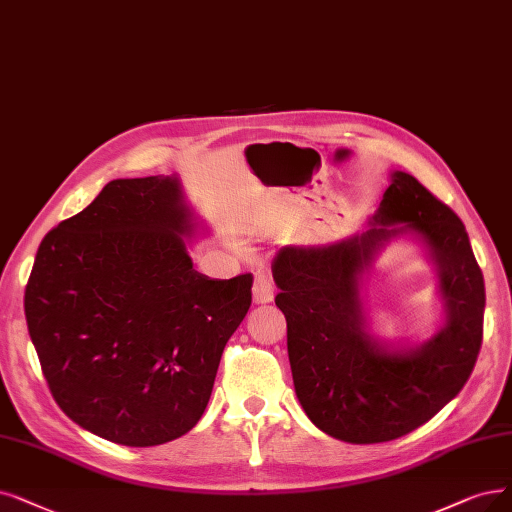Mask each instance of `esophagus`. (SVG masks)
<instances>
[{"label": "esophagus", "instance_id": "obj_1", "mask_svg": "<svg viewBox=\"0 0 512 512\" xmlns=\"http://www.w3.org/2000/svg\"><path fill=\"white\" fill-rule=\"evenodd\" d=\"M252 296H254L256 304H269L273 300L275 290H273V283L267 273H256V279L252 285Z\"/></svg>", "mask_w": 512, "mask_h": 512}]
</instances>
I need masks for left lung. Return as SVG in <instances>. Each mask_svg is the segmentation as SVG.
I'll list each match as a JSON object with an SVG mask.
<instances>
[{"instance_id": "left-lung-1", "label": "left lung", "mask_w": 512, "mask_h": 512, "mask_svg": "<svg viewBox=\"0 0 512 512\" xmlns=\"http://www.w3.org/2000/svg\"><path fill=\"white\" fill-rule=\"evenodd\" d=\"M410 238L436 267L446 323L397 347L371 334L360 283L388 242ZM288 321L296 397L311 422L346 443L412 433L473 374L483 340L485 283L462 220L407 172H391L367 229L325 245H285L273 260Z\"/></svg>"}]
</instances>
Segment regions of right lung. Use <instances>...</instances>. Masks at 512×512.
I'll return each instance as SVG.
<instances>
[{
	"mask_svg": "<svg viewBox=\"0 0 512 512\" xmlns=\"http://www.w3.org/2000/svg\"><path fill=\"white\" fill-rule=\"evenodd\" d=\"M199 231L178 176L117 178L39 245L29 336L54 401L86 431L151 447L206 412L252 275L197 273L187 241Z\"/></svg>",
	"mask_w": 512,
	"mask_h": 512,
	"instance_id": "obj_1",
	"label": "right lung"
}]
</instances>
